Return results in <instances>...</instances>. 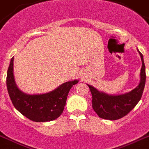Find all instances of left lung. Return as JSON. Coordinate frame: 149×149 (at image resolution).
I'll use <instances>...</instances> for the list:
<instances>
[{"label":"left lung","mask_w":149,"mask_h":149,"mask_svg":"<svg viewBox=\"0 0 149 149\" xmlns=\"http://www.w3.org/2000/svg\"><path fill=\"white\" fill-rule=\"evenodd\" d=\"M142 60L139 85L131 91L122 94H109L100 91L93 86L88 84L92 94V107L99 117L109 120H119L127 115L141 100L146 84V66L143 55L137 49Z\"/></svg>","instance_id":"obj_1"}]
</instances>
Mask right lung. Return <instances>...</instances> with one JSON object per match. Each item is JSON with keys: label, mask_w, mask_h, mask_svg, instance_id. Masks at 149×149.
Returning <instances> with one entry per match:
<instances>
[{"label": "right lung", "mask_w": 149, "mask_h": 149, "mask_svg": "<svg viewBox=\"0 0 149 149\" xmlns=\"http://www.w3.org/2000/svg\"><path fill=\"white\" fill-rule=\"evenodd\" d=\"M13 58L10 59L7 73V88L14 107L23 116L34 122H49L62 113L70 89L78 83L73 80L61 84L45 94H28L19 90L13 75Z\"/></svg>", "instance_id": "obj_1"}]
</instances>
